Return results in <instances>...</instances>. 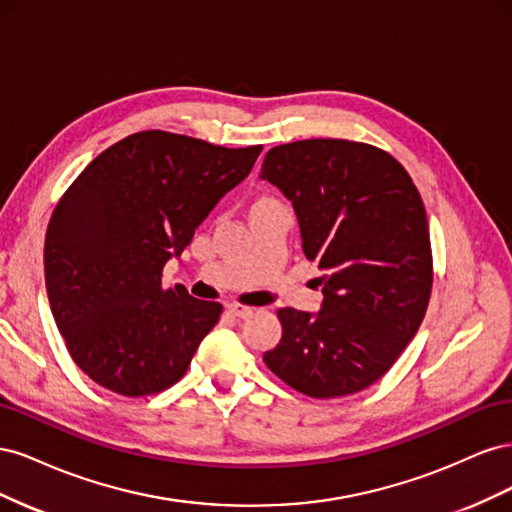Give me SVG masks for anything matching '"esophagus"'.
I'll return each mask as SVG.
<instances>
[{
	"label": "esophagus",
	"mask_w": 512,
	"mask_h": 512,
	"mask_svg": "<svg viewBox=\"0 0 512 512\" xmlns=\"http://www.w3.org/2000/svg\"><path fill=\"white\" fill-rule=\"evenodd\" d=\"M228 312L232 316H237V318H250L254 314V309L252 307H245V305H239V303H232V305H228Z\"/></svg>",
	"instance_id": "obj_1"
}]
</instances>
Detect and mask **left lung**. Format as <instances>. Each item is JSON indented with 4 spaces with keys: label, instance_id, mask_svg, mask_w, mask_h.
Segmentation results:
<instances>
[{
    "label": "left lung",
    "instance_id": "left-lung-1",
    "mask_svg": "<svg viewBox=\"0 0 512 512\" xmlns=\"http://www.w3.org/2000/svg\"><path fill=\"white\" fill-rule=\"evenodd\" d=\"M260 179L290 200L303 252L322 271L318 312L280 309L282 339L262 359L303 395L359 393L391 369L427 312L421 194L389 153L342 138L273 147Z\"/></svg>",
    "mask_w": 512,
    "mask_h": 512
}]
</instances>
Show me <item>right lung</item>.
I'll return each instance as SVG.
<instances>
[{
  "label": "right lung",
  "instance_id": "obj_1",
  "mask_svg": "<svg viewBox=\"0 0 512 512\" xmlns=\"http://www.w3.org/2000/svg\"><path fill=\"white\" fill-rule=\"evenodd\" d=\"M260 151L147 130L102 151L70 185L46 230L44 280L57 329L91 380L141 397L188 371L222 305L162 288V271Z\"/></svg>",
  "mask_w": 512,
  "mask_h": 512
}]
</instances>
